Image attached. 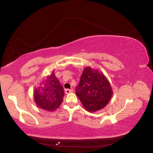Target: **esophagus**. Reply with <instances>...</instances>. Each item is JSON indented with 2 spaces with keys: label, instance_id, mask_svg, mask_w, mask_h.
Segmentation results:
<instances>
[{
  "label": "esophagus",
  "instance_id": "esophagus-1",
  "mask_svg": "<svg viewBox=\"0 0 153 153\" xmlns=\"http://www.w3.org/2000/svg\"><path fill=\"white\" fill-rule=\"evenodd\" d=\"M73 91V89H65V94H70V93H71Z\"/></svg>",
  "mask_w": 153,
  "mask_h": 153
}]
</instances>
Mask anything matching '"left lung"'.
<instances>
[{
  "label": "left lung",
  "mask_w": 153,
  "mask_h": 153,
  "mask_svg": "<svg viewBox=\"0 0 153 153\" xmlns=\"http://www.w3.org/2000/svg\"><path fill=\"white\" fill-rule=\"evenodd\" d=\"M76 94L85 110L93 113L103 109L113 93L110 82L102 71L87 66L81 76Z\"/></svg>",
  "instance_id": "8db88e82"
}]
</instances>
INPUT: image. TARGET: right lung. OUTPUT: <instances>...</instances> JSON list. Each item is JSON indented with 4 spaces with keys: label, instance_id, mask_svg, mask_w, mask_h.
I'll return each mask as SVG.
<instances>
[{
    "label": "right lung",
    "instance_id": "right-lung-1",
    "mask_svg": "<svg viewBox=\"0 0 153 153\" xmlns=\"http://www.w3.org/2000/svg\"><path fill=\"white\" fill-rule=\"evenodd\" d=\"M64 91L59 80L56 77L54 71L44 77L33 93L36 105L47 111H53L58 109L63 101Z\"/></svg>",
    "mask_w": 153,
    "mask_h": 153
}]
</instances>
